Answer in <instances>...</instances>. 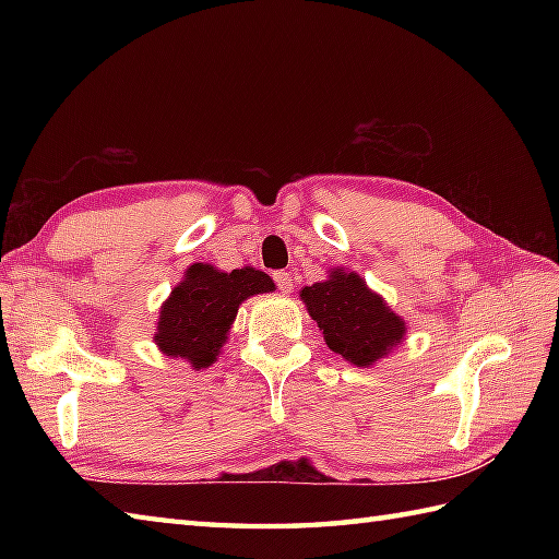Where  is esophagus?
Returning <instances> with one entry per match:
<instances>
[{"instance_id": "esophagus-1", "label": "esophagus", "mask_w": 559, "mask_h": 559, "mask_svg": "<svg viewBox=\"0 0 559 559\" xmlns=\"http://www.w3.org/2000/svg\"><path fill=\"white\" fill-rule=\"evenodd\" d=\"M273 281H276V286L283 293H290L293 290V273L290 271H276V273H273Z\"/></svg>"}]
</instances>
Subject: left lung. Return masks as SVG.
Wrapping results in <instances>:
<instances>
[{"label":"left lung","instance_id":"left-lung-1","mask_svg":"<svg viewBox=\"0 0 559 559\" xmlns=\"http://www.w3.org/2000/svg\"><path fill=\"white\" fill-rule=\"evenodd\" d=\"M307 312L324 331L326 346L358 367L382 360L406 336V322L355 271L334 269L300 290Z\"/></svg>","mask_w":559,"mask_h":559}]
</instances>
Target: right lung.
I'll list each match as a JSON object with an SVG mask.
<instances>
[{
  "mask_svg": "<svg viewBox=\"0 0 559 559\" xmlns=\"http://www.w3.org/2000/svg\"><path fill=\"white\" fill-rule=\"evenodd\" d=\"M273 288L269 273L252 266L225 273L211 264H192L163 302L153 341L170 358H182L194 370H204L216 362L228 341L237 307Z\"/></svg>",
  "mask_w": 559,
  "mask_h": 559,
  "instance_id": "1",
  "label": "right lung"
}]
</instances>
